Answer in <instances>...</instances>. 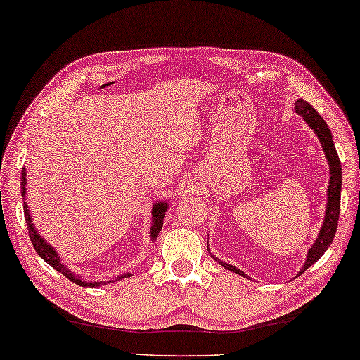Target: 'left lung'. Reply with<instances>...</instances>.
<instances>
[{
    "label": "left lung",
    "mask_w": 360,
    "mask_h": 360,
    "mask_svg": "<svg viewBox=\"0 0 360 360\" xmlns=\"http://www.w3.org/2000/svg\"><path fill=\"white\" fill-rule=\"evenodd\" d=\"M295 112L298 113V115L303 117L304 122L307 123V127H309L314 133L317 134V138L322 144V149L325 152V157H327V160H328V167H330V181H328V187H327V208H325L323 224L321 227V231H319L316 242H314L312 247L307 250L306 262H304L303 269L300 271V274H303L307 267H311L314 262L322 258V255L327 252L330 243H332L335 238L336 227H338L340 200H341V163H340V157H338V153H336L333 139H332V131L328 129L327 123H325V120L319 115L316 108H314L309 102H306L304 99H298L295 102ZM211 258L216 259V262H219L224 269L236 272L242 277H248L247 274H243L240 269H237L236 266L227 264V262L221 261L219 258H216L214 255H211Z\"/></svg>",
    "instance_id": "obj_1"
}]
</instances>
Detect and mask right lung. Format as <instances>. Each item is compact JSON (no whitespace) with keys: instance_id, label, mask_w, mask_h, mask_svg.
I'll return each instance as SVG.
<instances>
[{"instance_id":"right-lung-1","label":"right lung","mask_w":360,"mask_h":360,"mask_svg":"<svg viewBox=\"0 0 360 360\" xmlns=\"http://www.w3.org/2000/svg\"><path fill=\"white\" fill-rule=\"evenodd\" d=\"M22 197L25 198V192H27V173H25V168H22ZM169 205L167 202H157L155 205L152 207V227H150V240H155L158 237L160 231H162L163 227V218H165V213H167ZM24 214H25V221H27V227H28V236H30V240L33 243V247H35L37 253L41 256V258L48 262L51 267H54L56 271H59L64 274V276L68 278V281H72L73 283L79 285V287H101V285H105L108 282H86L84 278L78 277L73 274L70 269H68L67 266L62 264V261L59 258V255H57L56 250L51 247V245L44 240V238L39 236L37 232L35 226H33V221H32V216H30V211H28V205L27 202H24ZM131 274H123V276H118L117 281L120 278H124V277H129Z\"/></svg>"}]
</instances>
